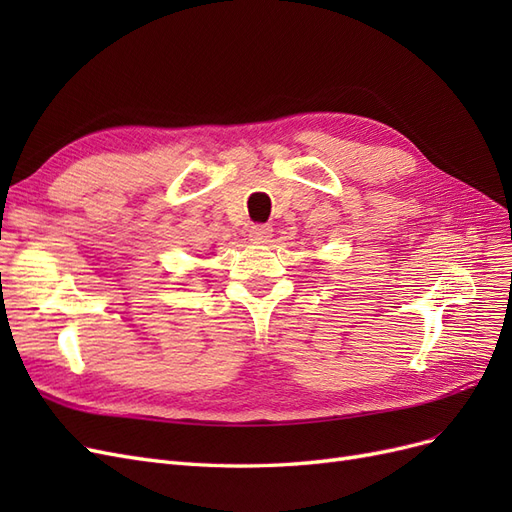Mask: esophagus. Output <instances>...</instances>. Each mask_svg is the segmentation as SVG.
<instances>
[{
  "label": "esophagus",
  "mask_w": 512,
  "mask_h": 512,
  "mask_svg": "<svg viewBox=\"0 0 512 512\" xmlns=\"http://www.w3.org/2000/svg\"><path fill=\"white\" fill-rule=\"evenodd\" d=\"M271 232L273 228L269 224H254L250 228V241L256 245H265L271 241Z\"/></svg>",
  "instance_id": "esophagus-1"
}]
</instances>
